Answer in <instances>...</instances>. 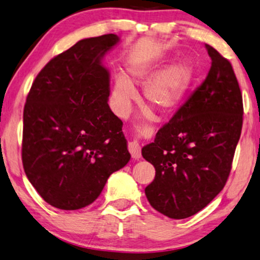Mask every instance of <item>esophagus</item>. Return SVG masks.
<instances>
[{"instance_id": "esophagus-1", "label": "esophagus", "mask_w": 260, "mask_h": 260, "mask_svg": "<svg viewBox=\"0 0 260 260\" xmlns=\"http://www.w3.org/2000/svg\"><path fill=\"white\" fill-rule=\"evenodd\" d=\"M127 149H129V152L131 153V157L134 159H139L141 158V146H139L137 141L130 142L129 145H127Z\"/></svg>"}]
</instances>
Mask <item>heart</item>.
<instances>
[{
    "instance_id": "obj_1",
    "label": "heart",
    "mask_w": 260,
    "mask_h": 260,
    "mask_svg": "<svg viewBox=\"0 0 260 260\" xmlns=\"http://www.w3.org/2000/svg\"><path fill=\"white\" fill-rule=\"evenodd\" d=\"M163 61L143 62L127 68L129 78L118 74L114 80L112 103L118 115H125L130 110L131 102L136 96L133 83L145 84L143 95L146 103L158 111L167 114L178 107L185 97L193 77V66L183 59L159 71Z\"/></svg>"
}]
</instances>
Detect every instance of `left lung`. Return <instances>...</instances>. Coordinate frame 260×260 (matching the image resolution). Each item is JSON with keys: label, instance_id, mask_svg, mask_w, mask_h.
Here are the masks:
<instances>
[{"label": "left lung", "instance_id": "1", "mask_svg": "<svg viewBox=\"0 0 260 260\" xmlns=\"http://www.w3.org/2000/svg\"><path fill=\"white\" fill-rule=\"evenodd\" d=\"M205 48L212 61L208 76L142 149L156 169L146 198L174 219L193 216L223 190L242 134L243 97L235 71L216 49Z\"/></svg>", "mask_w": 260, "mask_h": 260}]
</instances>
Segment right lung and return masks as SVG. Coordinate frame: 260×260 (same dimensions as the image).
Returning <instances> with one entry per match:
<instances>
[{
  "instance_id": "add662e5",
  "label": "right lung",
  "mask_w": 260,
  "mask_h": 260,
  "mask_svg": "<svg viewBox=\"0 0 260 260\" xmlns=\"http://www.w3.org/2000/svg\"><path fill=\"white\" fill-rule=\"evenodd\" d=\"M115 34L81 40L40 71L23 110L22 163L48 204L78 210L102 192L112 172L130 160L123 122L108 104L105 52Z\"/></svg>"
}]
</instances>
